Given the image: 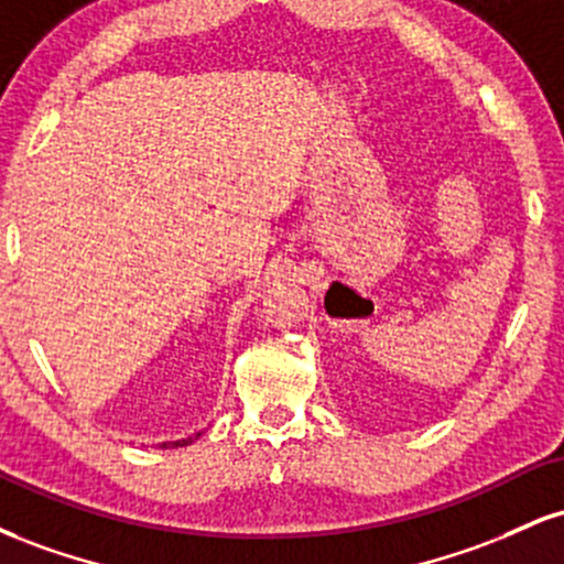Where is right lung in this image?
<instances>
[{"instance_id": "1", "label": "right lung", "mask_w": 564, "mask_h": 564, "mask_svg": "<svg viewBox=\"0 0 564 564\" xmlns=\"http://www.w3.org/2000/svg\"><path fill=\"white\" fill-rule=\"evenodd\" d=\"M198 435H200V432H198ZM198 435H196V437H198ZM196 437H187V440H174V443H161V448H183V445H191L193 440H196Z\"/></svg>"}]
</instances>
